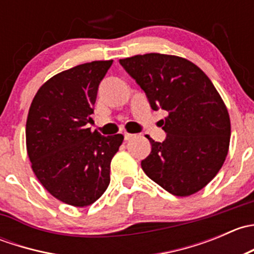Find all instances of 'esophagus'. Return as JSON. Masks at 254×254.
<instances>
[{
    "instance_id": "obj_1",
    "label": "esophagus",
    "mask_w": 254,
    "mask_h": 254,
    "mask_svg": "<svg viewBox=\"0 0 254 254\" xmlns=\"http://www.w3.org/2000/svg\"><path fill=\"white\" fill-rule=\"evenodd\" d=\"M134 137V134H129V132H124V139L125 140H130Z\"/></svg>"
}]
</instances>
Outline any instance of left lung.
I'll return each mask as SVG.
<instances>
[{"label": "left lung", "mask_w": 254, "mask_h": 254, "mask_svg": "<svg viewBox=\"0 0 254 254\" xmlns=\"http://www.w3.org/2000/svg\"><path fill=\"white\" fill-rule=\"evenodd\" d=\"M141 87L160 120L166 139L147 136L151 152L141 161L143 172L168 193L188 196L217 175L231 136L229 112L209 77L190 61L163 54H145L119 60Z\"/></svg>", "instance_id": "8db88e82"}]
</instances>
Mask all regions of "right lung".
I'll list each match as a JSON object with an SVG mask.
<instances>
[{
	"label": "right lung",
	"instance_id": "obj_1",
	"mask_svg": "<svg viewBox=\"0 0 254 254\" xmlns=\"http://www.w3.org/2000/svg\"><path fill=\"white\" fill-rule=\"evenodd\" d=\"M113 60L92 61L58 73L35 94L25 127L33 172L63 203L87 206L111 182V162L122 134L91 131L99 83Z\"/></svg>",
	"mask_w": 254,
	"mask_h": 254
}]
</instances>
